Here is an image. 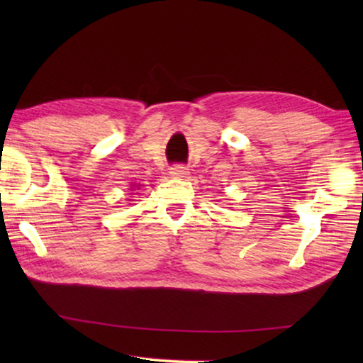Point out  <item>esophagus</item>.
I'll use <instances>...</instances> for the list:
<instances>
[{
  "mask_svg": "<svg viewBox=\"0 0 363 363\" xmlns=\"http://www.w3.org/2000/svg\"><path fill=\"white\" fill-rule=\"evenodd\" d=\"M170 173L175 178H183V177L188 175V168L185 165H173L170 168Z\"/></svg>",
  "mask_w": 363,
  "mask_h": 363,
  "instance_id": "1",
  "label": "esophagus"
}]
</instances>
